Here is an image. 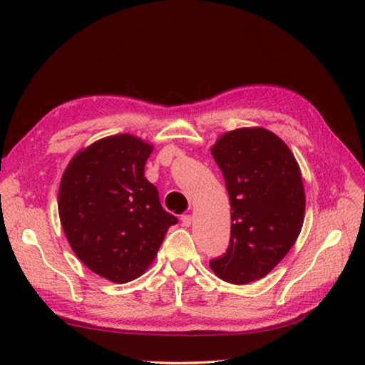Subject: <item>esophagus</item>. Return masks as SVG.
Returning <instances> with one entry per match:
<instances>
[{
    "label": "esophagus",
    "instance_id": "34e87169",
    "mask_svg": "<svg viewBox=\"0 0 365 365\" xmlns=\"http://www.w3.org/2000/svg\"><path fill=\"white\" fill-rule=\"evenodd\" d=\"M180 220H182V226L183 227H190L191 222H192V216L191 215H183Z\"/></svg>",
    "mask_w": 365,
    "mask_h": 365
}]
</instances>
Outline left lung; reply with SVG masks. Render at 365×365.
Here are the masks:
<instances>
[{"label": "left lung", "instance_id": "obj_1", "mask_svg": "<svg viewBox=\"0 0 365 365\" xmlns=\"http://www.w3.org/2000/svg\"><path fill=\"white\" fill-rule=\"evenodd\" d=\"M212 155L226 180L232 227L227 252L210 268L230 284L259 281L292 250L304 222L299 165L289 145L263 127L227 131Z\"/></svg>", "mask_w": 365, "mask_h": 365}]
</instances>
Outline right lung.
I'll return each mask as SVG.
<instances>
[{"mask_svg": "<svg viewBox=\"0 0 365 365\" xmlns=\"http://www.w3.org/2000/svg\"><path fill=\"white\" fill-rule=\"evenodd\" d=\"M152 150L135 135L106 136L76 152L61 177L58 212L68 245L114 284L143 276L177 222L144 177Z\"/></svg>", "mask_w": 365, "mask_h": 365, "instance_id": "1", "label": "right lung"}]
</instances>
